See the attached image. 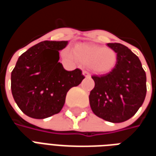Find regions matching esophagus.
Instances as JSON below:
<instances>
[{"label":"esophagus","instance_id":"esophagus-1","mask_svg":"<svg viewBox=\"0 0 156 156\" xmlns=\"http://www.w3.org/2000/svg\"><path fill=\"white\" fill-rule=\"evenodd\" d=\"M83 75L84 77H86V78H88V77L90 76V75H89V73H88L87 71H83Z\"/></svg>","mask_w":156,"mask_h":156}]
</instances>
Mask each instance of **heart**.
I'll list each match as a JSON object with an SVG mask.
<instances>
[{
  "label": "heart",
  "instance_id": "1",
  "mask_svg": "<svg viewBox=\"0 0 156 156\" xmlns=\"http://www.w3.org/2000/svg\"><path fill=\"white\" fill-rule=\"evenodd\" d=\"M65 58L88 66L92 71L98 74H105L111 72L117 64L116 51L110 48H104L94 45H78L73 52L66 49L63 51Z\"/></svg>",
  "mask_w": 156,
  "mask_h": 156
}]
</instances>
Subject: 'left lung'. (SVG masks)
I'll list each match as a JSON object with an SVG mask.
<instances>
[{
	"label": "left lung",
	"mask_w": 156,
	"mask_h": 156,
	"mask_svg": "<svg viewBox=\"0 0 156 156\" xmlns=\"http://www.w3.org/2000/svg\"><path fill=\"white\" fill-rule=\"evenodd\" d=\"M118 56L115 68L106 74L94 75L89 104L95 115L112 123L133 117L146 95V74L140 59L120 43H107Z\"/></svg>",
	"instance_id": "obj_1"
}]
</instances>
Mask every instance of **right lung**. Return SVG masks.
Masks as SVG:
<instances>
[{
	"mask_svg": "<svg viewBox=\"0 0 156 156\" xmlns=\"http://www.w3.org/2000/svg\"><path fill=\"white\" fill-rule=\"evenodd\" d=\"M68 41H44L19 57L12 72V96L19 108L33 119H46L58 114L68 90L81 83L84 76L76 68L65 70L59 51Z\"/></svg>",
	"mask_w": 156,
	"mask_h": 156,
	"instance_id": "obj_1",
	"label": "right lung"
}]
</instances>
